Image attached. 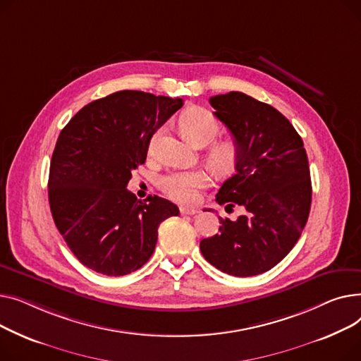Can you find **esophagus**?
<instances>
[{
  "label": "esophagus",
  "instance_id": "34e87169",
  "mask_svg": "<svg viewBox=\"0 0 361 361\" xmlns=\"http://www.w3.org/2000/svg\"><path fill=\"white\" fill-rule=\"evenodd\" d=\"M200 211L197 208H188V207H180V214L182 216H195Z\"/></svg>",
  "mask_w": 361,
  "mask_h": 361
}]
</instances>
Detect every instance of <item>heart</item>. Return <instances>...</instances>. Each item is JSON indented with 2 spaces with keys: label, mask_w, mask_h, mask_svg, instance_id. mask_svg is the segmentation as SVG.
Listing matches in <instances>:
<instances>
[{
  "label": "heart",
  "mask_w": 361,
  "mask_h": 361,
  "mask_svg": "<svg viewBox=\"0 0 361 361\" xmlns=\"http://www.w3.org/2000/svg\"><path fill=\"white\" fill-rule=\"evenodd\" d=\"M179 128L186 140L195 145H205L220 133V122L209 111L194 106L186 109L179 118ZM153 147V144H152ZM240 159V145L236 140L226 138L211 144L205 154V161L219 175H228L235 171ZM208 182L204 171L173 172L160 179V188L166 195L183 204L198 200V190Z\"/></svg>",
  "instance_id": "1"
}]
</instances>
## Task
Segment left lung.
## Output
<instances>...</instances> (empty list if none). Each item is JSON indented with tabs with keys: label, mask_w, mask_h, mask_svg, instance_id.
<instances>
[{
	"label": "left lung",
	"mask_w": 361,
	"mask_h": 361,
	"mask_svg": "<svg viewBox=\"0 0 361 361\" xmlns=\"http://www.w3.org/2000/svg\"><path fill=\"white\" fill-rule=\"evenodd\" d=\"M209 103L240 145L236 173L221 185L216 201L226 208L240 205L245 213L235 221L219 217V233L201 240L200 249L217 269L252 277L283 261L307 223V154L302 137L271 104L240 92L213 96Z\"/></svg>",
	"instance_id": "8db88e82"
}]
</instances>
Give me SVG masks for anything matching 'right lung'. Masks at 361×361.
<instances>
[{"label": "right lung", "instance_id": "1", "mask_svg": "<svg viewBox=\"0 0 361 361\" xmlns=\"http://www.w3.org/2000/svg\"><path fill=\"white\" fill-rule=\"evenodd\" d=\"M182 99L122 90L84 106L61 131L51 160L48 197L55 226L84 265L119 277L153 255L157 228L179 208L157 195L131 194L133 171L153 134Z\"/></svg>", "mask_w": 361, "mask_h": 361}]
</instances>
